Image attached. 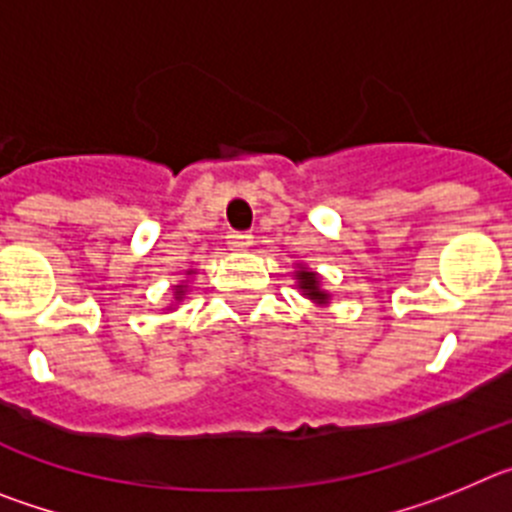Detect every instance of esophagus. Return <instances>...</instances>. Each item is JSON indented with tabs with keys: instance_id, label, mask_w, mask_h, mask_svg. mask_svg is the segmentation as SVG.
Wrapping results in <instances>:
<instances>
[{
	"instance_id": "obj_1",
	"label": "esophagus",
	"mask_w": 512,
	"mask_h": 512,
	"mask_svg": "<svg viewBox=\"0 0 512 512\" xmlns=\"http://www.w3.org/2000/svg\"><path fill=\"white\" fill-rule=\"evenodd\" d=\"M251 243H253L251 233H243V230H230L228 233V246L233 248V251H243V248H248Z\"/></svg>"
}]
</instances>
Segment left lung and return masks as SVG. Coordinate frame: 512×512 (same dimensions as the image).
Wrapping results in <instances>:
<instances>
[{"label": "left lung", "instance_id": "left-lung-1", "mask_svg": "<svg viewBox=\"0 0 512 512\" xmlns=\"http://www.w3.org/2000/svg\"><path fill=\"white\" fill-rule=\"evenodd\" d=\"M300 287L310 295V300L325 302V292H320L318 289V277H315L312 271H300Z\"/></svg>", "mask_w": 512, "mask_h": 512}]
</instances>
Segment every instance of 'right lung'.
I'll return each instance as SVG.
<instances>
[{"label":"right lung","mask_w":512,"mask_h":512,"mask_svg":"<svg viewBox=\"0 0 512 512\" xmlns=\"http://www.w3.org/2000/svg\"><path fill=\"white\" fill-rule=\"evenodd\" d=\"M176 295H179V297H182V289H179V292H176Z\"/></svg>","instance_id":"right-lung-1"}]
</instances>
